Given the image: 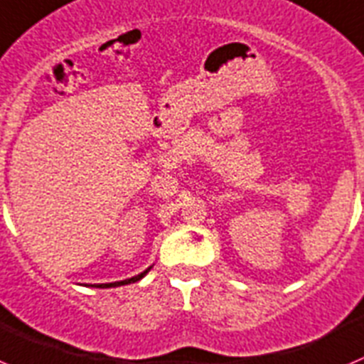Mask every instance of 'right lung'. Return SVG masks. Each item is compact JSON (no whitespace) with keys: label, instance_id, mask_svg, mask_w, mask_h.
I'll list each match as a JSON object with an SVG mask.
<instances>
[{"label":"right lung","instance_id":"obj_1","mask_svg":"<svg viewBox=\"0 0 364 364\" xmlns=\"http://www.w3.org/2000/svg\"><path fill=\"white\" fill-rule=\"evenodd\" d=\"M152 268V267H150ZM150 268H146L145 272H141V274H137V276L130 277V279H125V281H116V283H103V284H92V287L96 288H112V287H123V284H130V283H136V281H139L141 277H145L146 274H149Z\"/></svg>","mask_w":364,"mask_h":364}]
</instances>
